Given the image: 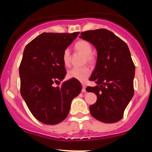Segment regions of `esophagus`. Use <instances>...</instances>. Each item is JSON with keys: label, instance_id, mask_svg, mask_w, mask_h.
Masks as SVG:
<instances>
[{"label": "esophagus", "instance_id": "esophagus-1", "mask_svg": "<svg viewBox=\"0 0 152 152\" xmlns=\"http://www.w3.org/2000/svg\"><path fill=\"white\" fill-rule=\"evenodd\" d=\"M86 91V85L84 83L82 84V92H85Z\"/></svg>", "mask_w": 152, "mask_h": 152}]
</instances>
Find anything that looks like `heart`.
<instances>
[{"label": "heart", "instance_id": "heart-1", "mask_svg": "<svg viewBox=\"0 0 152 152\" xmlns=\"http://www.w3.org/2000/svg\"><path fill=\"white\" fill-rule=\"evenodd\" d=\"M75 48L80 53L84 55L83 63H88L89 64H93L95 62V57L91 53L92 47L90 43L85 40H80L75 43ZM63 61L66 66H69L71 61L70 50L69 48L64 50L63 53ZM91 74V69L89 67L85 66L83 67H75L68 71L67 76L70 78L78 80L80 81H85L89 77Z\"/></svg>", "mask_w": 152, "mask_h": 152}]
</instances>
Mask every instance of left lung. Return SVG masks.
<instances>
[{
	"instance_id": "1",
	"label": "left lung",
	"mask_w": 152,
	"mask_h": 152,
	"mask_svg": "<svg viewBox=\"0 0 152 152\" xmlns=\"http://www.w3.org/2000/svg\"><path fill=\"white\" fill-rule=\"evenodd\" d=\"M80 38L93 44L97 50L96 67L89 78L96 86L86 91L97 95L90 106L91 116L104 123L121 120L134 96L135 66L127 44L107 29L81 32Z\"/></svg>"
}]
</instances>
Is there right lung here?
I'll list each match as a JSON object with an SVG mask.
<instances>
[{
	"label": "right lung",
	"mask_w": 152,
	"mask_h": 152,
	"mask_svg": "<svg viewBox=\"0 0 152 152\" xmlns=\"http://www.w3.org/2000/svg\"><path fill=\"white\" fill-rule=\"evenodd\" d=\"M78 34L43 33L24 49L19 66L20 94L31 114L43 124L54 125L64 121L71 101L82 89L80 82L74 78L56 86L66 74L64 50Z\"/></svg>",
	"instance_id": "add662e5"
}]
</instances>
